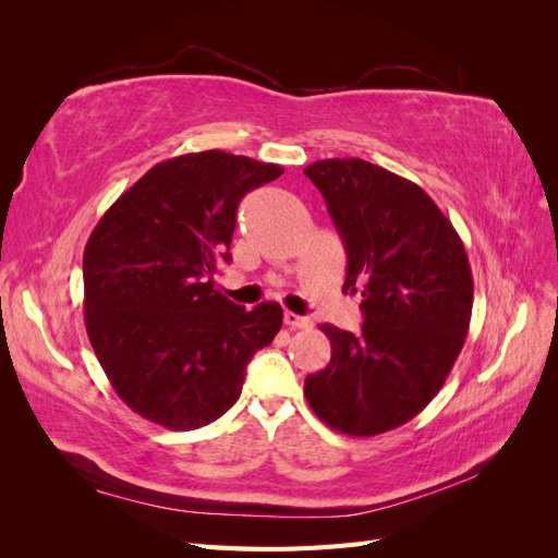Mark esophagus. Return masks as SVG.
Returning a JSON list of instances; mask_svg holds the SVG:
<instances>
[{
  "label": "esophagus",
  "mask_w": 558,
  "mask_h": 558,
  "mask_svg": "<svg viewBox=\"0 0 558 558\" xmlns=\"http://www.w3.org/2000/svg\"><path fill=\"white\" fill-rule=\"evenodd\" d=\"M283 324L289 328H310L312 320L307 316H300V314H293V312H286L283 314Z\"/></svg>",
  "instance_id": "obj_1"
}]
</instances>
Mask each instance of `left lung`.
Segmentation results:
<instances>
[{
	"label": "left lung",
	"mask_w": 558,
	"mask_h": 558,
	"mask_svg": "<svg viewBox=\"0 0 558 558\" xmlns=\"http://www.w3.org/2000/svg\"><path fill=\"white\" fill-rule=\"evenodd\" d=\"M347 251L344 293L361 291V332L330 324V363L305 379L314 414L373 437L408 424L440 391L463 349L472 272L459 232L418 189L361 158L305 167Z\"/></svg>",
	"instance_id": "obj_1"
}]
</instances>
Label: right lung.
<instances>
[{"label": "right lung", "instance_id": "right-lung-1", "mask_svg": "<svg viewBox=\"0 0 558 558\" xmlns=\"http://www.w3.org/2000/svg\"><path fill=\"white\" fill-rule=\"evenodd\" d=\"M283 170L226 150L158 162L99 218L83 253L95 356L132 412L170 430L226 414L253 353L275 340L277 302L253 310L214 289L242 197Z\"/></svg>", "mask_w": 558, "mask_h": 558}]
</instances>
